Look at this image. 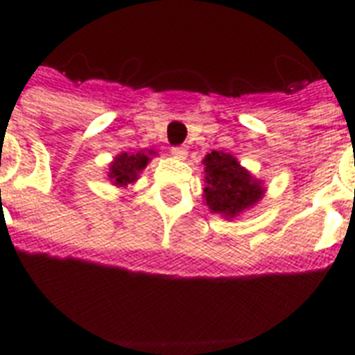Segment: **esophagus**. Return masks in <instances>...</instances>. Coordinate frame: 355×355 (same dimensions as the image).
Returning a JSON list of instances; mask_svg holds the SVG:
<instances>
[{"label": "esophagus", "instance_id": "1", "mask_svg": "<svg viewBox=\"0 0 355 355\" xmlns=\"http://www.w3.org/2000/svg\"><path fill=\"white\" fill-rule=\"evenodd\" d=\"M171 155L175 156V158H178V160H184V158L188 156V149H186V147H182V145H178V147H171Z\"/></svg>", "mask_w": 355, "mask_h": 355}]
</instances>
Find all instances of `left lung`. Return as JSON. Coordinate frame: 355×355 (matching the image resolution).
I'll return each instance as SVG.
<instances>
[{"instance_id": "obj_1", "label": "left lung", "mask_w": 355, "mask_h": 355, "mask_svg": "<svg viewBox=\"0 0 355 355\" xmlns=\"http://www.w3.org/2000/svg\"><path fill=\"white\" fill-rule=\"evenodd\" d=\"M202 164L206 166V205L211 211L234 217L261 199L265 191L261 184L254 180L232 155L211 150Z\"/></svg>"}]
</instances>
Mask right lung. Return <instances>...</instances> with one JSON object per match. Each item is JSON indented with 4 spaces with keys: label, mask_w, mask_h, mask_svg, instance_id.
<instances>
[{
    "label": "right lung",
    "mask_w": 355,
    "mask_h": 355,
    "mask_svg": "<svg viewBox=\"0 0 355 355\" xmlns=\"http://www.w3.org/2000/svg\"><path fill=\"white\" fill-rule=\"evenodd\" d=\"M149 153L153 155V150H149ZM147 162H149V156L145 155L144 150L130 153V155L123 153L112 162L108 177L112 178L118 186H127L128 182H134L138 178V173L147 166Z\"/></svg>",
    "instance_id": "right-lung-1"
}]
</instances>
